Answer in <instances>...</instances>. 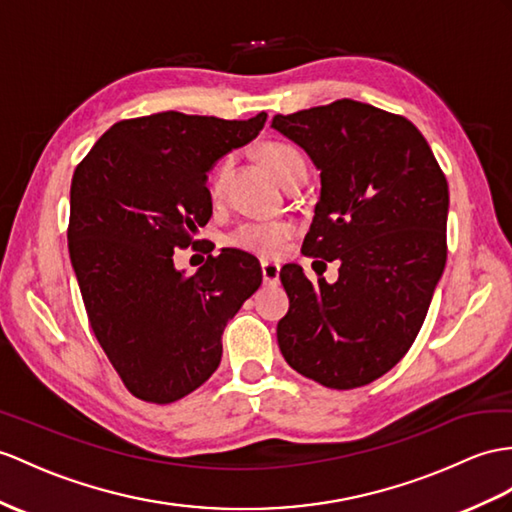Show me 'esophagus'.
<instances>
[{
    "instance_id": "1",
    "label": "esophagus",
    "mask_w": 512,
    "mask_h": 512,
    "mask_svg": "<svg viewBox=\"0 0 512 512\" xmlns=\"http://www.w3.org/2000/svg\"><path fill=\"white\" fill-rule=\"evenodd\" d=\"M260 271H263V282L265 284H278L280 282V265L269 263V260H263V263H260Z\"/></svg>"
}]
</instances>
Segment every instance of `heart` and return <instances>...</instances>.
<instances>
[{"instance_id":"heart-1","label":"heart","mask_w":512,"mask_h":512,"mask_svg":"<svg viewBox=\"0 0 512 512\" xmlns=\"http://www.w3.org/2000/svg\"><path fill=\"white\" fill-rule=\"evenodd\" d=\"M263 154L269 162V167L273 169V173H276L284 186L293 182L299 173L308 171L304 154L289 143H282V141L267 143ZM230 167H232V160L223 158L217 162L213 173H210L208 189L213 197H219L223 193V189H226ZM291 236H293V226L289 221L252 219V221L241 223L239 228H234L228 234L226 241H228V245H232L236 249H243V252L271 258V256H278L282 252L286 241H289Z\"/></svg>"}]
</instances>
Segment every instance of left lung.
Here are the masks:
<instances>
[{
    "instance_id": "obj_1",
    "label": "left lung",
    "mask_w": 512,
    "mask_h": 512,
    "mask_svg": "<svg viewBox=\"0 0 512 512\" xmlns=\"http://www.w3.org/2000/svg\"><path fill=\"white\" fill-rule=\"evenodd\" d=\"M271 128L321 171L302 254L341 265L334 284L282 267L280 352L328 389L365 386L400 363L428 315L447 260V180L413 123L354 99L276 115Z\"/></svg>"
}]
</instances>
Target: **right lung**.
I'll use <instances>...</instances> for the list:
<instances>
[{
    "label": "right lung",
    "mask_w": 512,
    "mask_h": 512,
    "mask_svg": "<svg viewBox=\"0 0 512 512\" xmlns=\"http://www.w3.org/2000/svg\"><path fill=\"white\" fill-rule=\"evenodd\" d=\"M267 121L167 110L123 119L73 171L69 256L99 345L143 402L171 404L221 363V334L263 282L241 249L208 256L191 276L173 252L213 215L208 169Z\"/></svg>",
    "instance_id": "obj_1"
}]
</instances>
